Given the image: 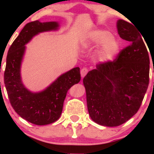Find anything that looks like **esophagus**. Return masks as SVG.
Listing matches in <instances>:
<instances>
[{
	"instance_id": "esophagus-1",
	"label": "esophagus",
	"mask_w": 154,
	"mask_h": 154,
	"mask_svg": "<svg viewBox=\"0 0 154 154\" xmlns=\"http://www.w3.org/2000/svg\"><path fill=\"white\" fill-rule=\"evenodd\" d=\"M88 69L87 68H82L80 71V74H81V77H84L85 76L88 74Z\"/></svg>"
}]
</instances>
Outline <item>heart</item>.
I'll return each instance as SVG.
<instances>
[{
	"label": "heart",
	"instance_id": "b5f03b06",
	"mask_svg": "<svg viewBox=\"0 0 154 154\" xmlns=\"http://www.w3.org/2000/svg\"><path fill=\"white\" fill-rule=\"evenodd\" d=\"M84 47L100 45L96 53V58L100 63L110 61L117 54L119 44L110 32L103 29H95L88 35L86 40L83 43Z\"/></svg>",
	"mask_w": 154,
	"mask_h": 154
}]
</instances>
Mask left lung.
Here are the masks:
<instances>
[{
    "mask_svg": "<svg viewBox=\"0 0 154 154\" xmlns=\"http://www.w3.org/2000/svg\"><path fill=\"white\" fill-rule=\"evenodd\" d=\"M135 26L117 21L119 37L131 44L113 61L97 64L83 79L89 115L100 125L116 127L126 122L138 111L148 89L149 56Z\"/></svg>",
    "mask_w": 154,
    "mask_h": 154,
    "instance_id": "obj_1",
    "label": "left lung"
}]
</instances>
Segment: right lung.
Wrapping results in <instances>:
<instances>
[{
  "mask_svg": "<svg viewBox=\"0 0 154 154\" xmlns=\"http://www.w3.org/2000/svg\"><path fill=\"white\" fill-rule=\"evenodd\" d=\"M56 22L35 21L26 24L8 51L4 83L10 103L21 117L37 125H49L59 119L67 91L80 81L79 67L59 76L43 91L33 93L26 88L21 77V64L25 45L43 32L56 30Z\"/></svg>",
  "mask_w": 154,
  "mask_h": 154,
  "instance_id": "add662e5",
  "label": "right lung"
}]
</instances>
